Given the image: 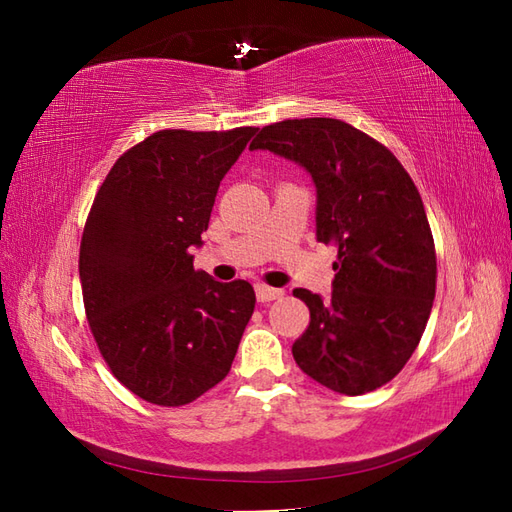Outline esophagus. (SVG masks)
<instances>
[{"instance_id":"34e87169","label":"esophagus","mask_w":512,"mask_h":512,"mask_svg":"<svg viewBox=\"0 0 512 512\" xmlns=\"http://www.w3.org/2000/svg\"><path fill=\"white\" fill-rule=\"evenodd\" d=\"M255 292H257V301H262V303L284 297V290H281V288H270V286H264V284H257Z\"/></svg>"}]
</instances>
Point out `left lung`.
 Segmentation results:
<instances>
[{"instance_id": "obj_1", "label": "left lung", "mask_w": 512, "mask_h": 512, "mask_svg": "<svg viewBox=\"0 0 512 512\" xmlns=\"http://www.w3.org/2000/svg\"><path fill=\"white\" fill-rule=\"evenodd\" d=\"M250 149L295 160L317 187V239L339 248L332 297L306 288L310 325L292 345L317 383L361 396L416 350L436 297V246L416 184L391 151L336 118L262 127Z\"/></svg>"}]
</instances>
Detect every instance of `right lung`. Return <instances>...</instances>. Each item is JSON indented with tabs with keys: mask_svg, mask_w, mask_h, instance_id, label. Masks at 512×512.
Segmentation results:
<instances>
[{
	"mask_svg": "<svg viewBox=\"0 0 512 512\" xmlns=\"http://www.w3.org/2000/svg\"><path fill=\"white\" fill-rule=\"evenodd\" d=\"M255 132L162 129L114 162L94 198L79 253L85 317L118 383L151 405H189L224 380L253 317V286L195 270L191 250Z\"/></svg>",
	"mask_w": 512,
	"mask_h": 512,
	"instance_id": "right-lung-1",
	"label": "right lung"
}]
</instances>
